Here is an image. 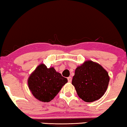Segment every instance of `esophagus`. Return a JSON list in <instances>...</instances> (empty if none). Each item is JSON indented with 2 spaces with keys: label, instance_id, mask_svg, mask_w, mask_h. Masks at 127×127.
<instances>
[{
  "label": "esophagus",
  "instance_id": "esophagus-1",
  "mask_svg": "<svg viewBox=\"0 0 127 127\" xmlns=\"http://www.w3.org/2000/svg\"><path fill=\"white\" fill-rule=\"evenodd\" d=\"M67 79H68V82H69V83L72 81V78H71V76H69V77L67 78Z\"/></svg>",
  "mask_w": 127,
  "mask_h": 127
}]
</instances>
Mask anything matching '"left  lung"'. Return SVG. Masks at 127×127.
I'll list each match as a JSON object with an SVG mask.
<instances>
[{"mask_svg":"<svg viewBox=\"0 0 127 127\" xmlns=\"http://www.w3.org/2000/svg\"><path fill=\"white\" fill-rule=\"evenodd\" d=\"M109 79L108 72L100 64L87 60L76 68L72 84L79 98L91 102L102 97Z\"/></svg>","mask_w":127,"mask_h":127,"instance_id":"obj_1","label":"left lung"}]
</instances>
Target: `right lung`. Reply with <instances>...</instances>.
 I'll return each mask as SVG.
<instances>
[{
  "label": "right lung",
  "mask_w": 127,
  "mask_h": 127,
  "mask_svg": "<svg viewBox=\"0 0 127 127\" xmlns=\"http://www.w3.org/2000/svg\"><path fill=\"white\" fill-rule=\"evenodd\" d=\"M67 82V78L53 67L48 68L43 63L37 66L28 79L29 89L33 95L44 102L54 98Z\"/></svg>",
  "instance_id": "right-lung-1"
}]
</instances>
